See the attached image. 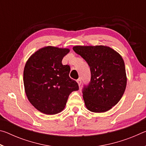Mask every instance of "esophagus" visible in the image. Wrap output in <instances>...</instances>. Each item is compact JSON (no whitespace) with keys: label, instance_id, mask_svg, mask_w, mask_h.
<instances>
[{"label":"esophagus","instance_id":"1","mask_svg":"<svg viewBox=\"0 0 146 146\" xmlns=\"http://www.w3.org/2000/svg\"><path fill=\"white\" fill-rule=\"evenodd\" d=\"M76 82H77L78 86H80L81 85V83H82V80H81V79H80V78H78V80H76Z\"/></svg>","mask_w":146,"mask_h":146}]
</instances>
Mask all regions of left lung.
<instances>
[{"label":"left lung","mask_w":146,"mask_h":146,"mask_svg":"<svg viewBox=\"0 0 146 146\" xmlns=\"http://www.w3.org/2000/svg\"><path fill=\"white\" fill-rule=\"evenodd\" d=\"M73 49L87 62L91 81L82 90L88 110L103 113L119 102L127 84L125 64L122 56L108 46H74Z\"/></svg>","instance_id":"1"}]
</instances>
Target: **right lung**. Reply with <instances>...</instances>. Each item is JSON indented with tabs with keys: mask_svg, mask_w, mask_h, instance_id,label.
<instances>
[{
	"mask_svg": "<svg viewBox=\"0 0 146 146\" xmlns=\"http://www.w3.org/2000/svg\"><path fill=\"white\" fill-rule=\"evenodd\" d=\"M70 52L67 48L44 47L33 53L24 70V85L28 99L36 110L47 115L62 111L70 94L78 85L69 74L70 67L62 60Z\"/></svg>",
	"mask_w": 146,
	"mask_h": 146,
	"instance_id": "right-lung-1",
	"label": "right lung"
}]
</instances>
